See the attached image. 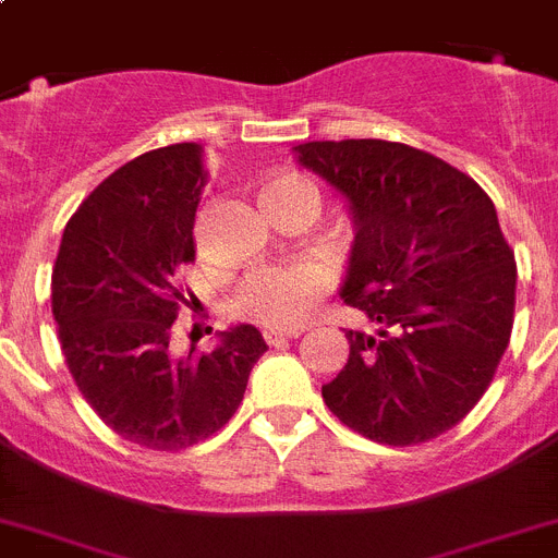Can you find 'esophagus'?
Instances as JSON below:
<instances>
[{
	"mask_svg": "<svg viewBox=\"0 0 558 558\" xmlns=\"http://www.w3.org/2000/svg\"><path fill=\"white\" fill-rule=\"evenodd\" d=\"M300 337V331H283V328H264V339L269 342V345H283V342H289V339Z\"/></svg>",
	"mask_w": 558,
	"mask_h": 558,
	"instance_id": "esophagus-1",
	"label": "esophagus"
}]
</instances>
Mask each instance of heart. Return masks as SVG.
Listing matches in <instances>:
<instances>
[{
  "mask_svg": "<svg viewBox=\"0 0 558 558\" xmlns=\"http://www.w3.org/2000/svg\"><path fill=\"white\" fill-rule=\"evenodd\" d=\"M264 210L283 205H306L317 213V187L298 173H275L260 182ZM326 275L312 264L278 266L255 272L235 298V312L269 328H298L306 323L326 294Z\"/></svg>",
  "mask_w": 558,
  "mask_h": 558,
  "instance_id": "b5f03b06",
  "label": "heart"
}]
</instances>
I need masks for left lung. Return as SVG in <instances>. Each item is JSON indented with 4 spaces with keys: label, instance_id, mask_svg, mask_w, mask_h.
<instances>
[{
    "label": "left lung",
    "instance_id": "left-lung-1",
    "mask_svg": "<svg viewBox=\"0 0 558 558\" xmlns=\"http://www.w3.org/2000/svg\"><path fill=\"white\" fill-rule=\"evenodd\" d=\"M298 162L342 196L353 225L339 298L373 331H345L328 410L376 444L438 438L472 410L513 326L517 264L483 187L387 140L300 143Z\"/></svg>",
    "mask_w": 558,
    "mask_h": 558
}]
</instances>
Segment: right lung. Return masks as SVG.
Instances as JSON below:
<instances>
[{
	"instance_id": "right-lung-1",
	"label": "right lung",
	"mask_w": 558,
	"mask_h": 558,
	"mask_svg": "<svg viewBox=\"0 0 558 558\" xmlns=\"http://www.w3.org/2000/svg\"><path fill=\"white\" fill-rule=\"evenodd\" d=\"M205 179L196 143L125 162L66 221L52 269V317L77 390L114 433L159 452L219 433L266 351L244 323L210 353L171 351Z\"/></svg>"
}]
</instances>
